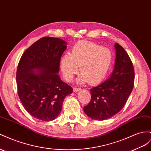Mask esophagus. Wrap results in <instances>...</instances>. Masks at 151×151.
I'll return each instance as SVG.
<instances>
[{
	"label": "esophagus",
	"instance_id": "1",
	"mask_svg": "<svg viewBox=\"0 0 151 151\" xmlns=\"http://www.w3.org/2000/svg\"><path fill=\"white\" fill-rule=\"evenodd\" d=\"M80 90H81V88H73V91H74V92H75V93L78 92Z\"/></svg>",
	"mask_w": 151,
	"mask_h": 151
}]
</instances>
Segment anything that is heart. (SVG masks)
Listing matches in <instances>:
<instances>
[{
  "label": "heart",
  "instance_id": "b5f03b06",
  "mask_svg": "<svg viewBox=\"0 0 151 151\" xmlns=\"http://www.w3.org/2000/svg\"><path fill=\"white\" fill-rule=\"evenodd\" d=\"M112 56L109 49L91 42L82 40L72 47L70 55H65L61 60V69L67 81H71L78 72L81 74L77 79L82 84L89 80L91 83L102 80L109 71Z\"/></svg>",
  "mask_w": 151,
  "mask_h": 151
}]
</instances>
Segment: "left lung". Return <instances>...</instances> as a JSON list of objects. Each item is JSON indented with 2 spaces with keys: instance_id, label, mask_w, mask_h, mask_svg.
<instances>
[{
  "instance_id": "obj_1",
  "label": "left lung",
  "mask_w": 151,
  "mask_h": 151,
  "mask_svg": "<svg viewBox=\"0 0 151 151\" xmlns=\"http://www.w3.org/2000/svg\"><path fill=\"white\" fill-rule=\"evenodd\" d=\"M114 46L116 59L112 74L91 89V100L84 107L85 114L92 119L103 121L115 116L123 108L133 90L135 73L131 59L119 44Z\"/></svg>"
}]
</instances>
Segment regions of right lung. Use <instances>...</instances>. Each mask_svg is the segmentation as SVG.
<instances>
[{
  "mask_svg": "<svg viewBox=\"0 0 151 151\" xmlns=\"http://www.w3.org/2000/svg\"><path fill=\"white\" fill-rule=\"evenodd\" d=\"M67 42L44 37L24 52L16 72L18 96L26 111L44 121L54 120L62 110L71 86L58 75L60 62Z\"/></svg>",
  "mask_w": 151,
  "mask_h": 151,
  "instance_id": "add662e5",
  "label": "right lung"
}]
</instances>
